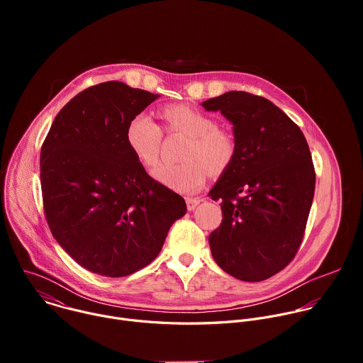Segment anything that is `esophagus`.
<instances>
[{
	"instance_id": "obj_1",
	"label": "esophagus",
	"mask_w": 363,
	"mask_h": 363,
	"mask_svg": "<svg viewBox=\"0 0 363 363\" xmlns=\"http://www.w3.org/2000/svg\"><path fill=\"white\" fill-rule=\"evenodd\" d=\"M185 201H186V206H188V210H189V211L195 210V208H196V205L201 202V199H199V198H192V196H186V198H185Z\"/></svg>"
}]
</instances>
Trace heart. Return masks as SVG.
Masks as SVG:
<instances>
[{
    "label": "heart",
    "instance_id": "heart-1",
    "mask_svg": "<svg viewBox=\"0 0 363 363\" xmlns=\"http://www.w3.org/2000/svg\"><path fill=\"white\" fill-rule=\"evenodd\" d=\"M168 133H181L186 142L181 164H165L153 171L160 182L178 192H194L205 184L208 171L220 174L235 157L234 136L217 126V122L186 105H172L161 111ZM126 140L139 162L150 168L158 162L162 129L146 113H139L128 123Z\"/></svg>",
    "mask_w": 363,
    "mask_h": 363
}]
</instances>
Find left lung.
I'll list each match as a JSON object with an SVG mask.
<instances>
[{
  "label": "left lung",
  "instance_id": "left-lung-1",
  "mask_svg": "<svg viewBox=\"0 0 363 363\" xmlns=\"http://www.w3.org/2000/svg\"><path fill=\"white\" fill-rule=\"evenodd\" d=\"M234 126L235 157L211 189L223 199L221 225L210 234L216 263L242 281L281 272L301 244L316 172L300 128L276 105L247 91L202 103Z\"/></svg>",
  "mask_w": 363,
  "mask_h": 363
}]
</instances>
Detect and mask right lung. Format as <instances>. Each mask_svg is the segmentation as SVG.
<instances>
[{"mask_svg":"<svg viewBox=\"0 0 363 363\" xmlns=\"http://www.w3.org/2000/svg\"><path fill=\"white\" fill-rule=\"evenodd\" d=\"M122 82L91 86L57 113L40 153L51 234L83 269L125 277L153 262L186 213L181 195L147 175L128 123L158 99Z\"/></svg>","mask_w":363,"mask_h":363,"instance_id":"right-lung-1","label":"right lung"}]
</instances>
